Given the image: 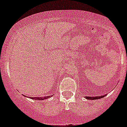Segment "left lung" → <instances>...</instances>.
I'll return each mask as SVG.
<instances>
[{
    "instance_id": "obj_1",
    "label": "left lung",
    "mask_w": 127,
    "mask_h": 127,
    "mask_svg": "<svg viewBox=\"0 0 127 127\" xmlns=\"http://www.w3.org/2000/svg\"><path fill=\"white\" fill-rule=\"evenodd\" d=\"M105 95L103 96H95V97H91V96H86L85 98L87 99H90V100H93V99H100V98H103Z\"/></svg>"
}]
</instances>
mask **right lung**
<instances>
[{
	"instance_id": "right-lung-1",
	"label": "right lung",
	"mask_w": 127,
	"mask_h": 127,
	"mask_svg": "<svg viewBox=\"0 0 127 127\" xmlns=\"http://www.w3.org/2000/svg\"><path fill=\"white\" fill-rule=\"evenodd\" d=\"M30 98H31V97H30ZM48 98H50V96H48L40 97V98H39V97H34V98H32V99H39V100H43V99H48Z\"/></svg>"
}]
</instances>
